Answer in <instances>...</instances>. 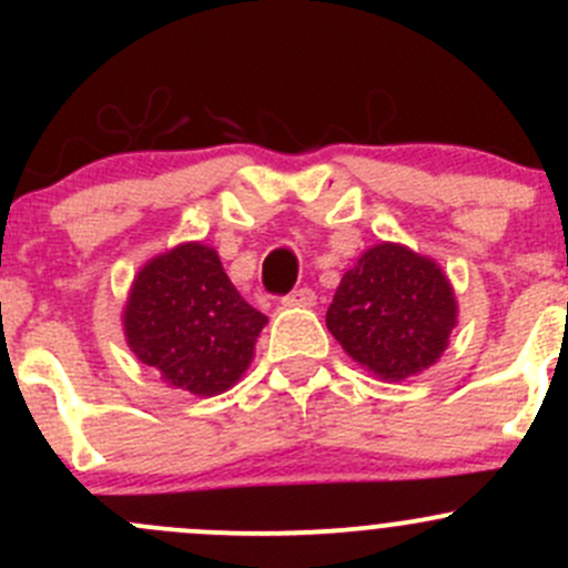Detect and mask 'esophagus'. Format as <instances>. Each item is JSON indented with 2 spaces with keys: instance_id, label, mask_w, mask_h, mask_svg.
Wrapping results in <instances>:
<instances>
[{
  "instance_id": "34e87169",
  "label": "esophagus",
  "mask_w": 568,
  "mask_h": 568,
  "mask_svg": "<svg viewBox=\"0 0 568 568\" xmlns=\"http://www.w3.org/2000/svg\"><path fill=\"white\" fill-rule=\"evenodd\" d=\"M285 307H313L316 305V294L311 288H294L291 294L283 296Z\"/></svg>"
}]
</instances>
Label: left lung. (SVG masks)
Masks as SVG:
<instances>
[{"label":"left lung","mask_w":568,"mask_h":568,"mask_svg":"<svg viewBox=\"0 0 568 568\" xmlns=\"http://www.w3.org/2000/svg\"><path fill=\"white\" fill-rule=\"evenodd\" d=\"M456 313L454 288L432 257L382 242L343 274L326 326L354 363L400 382L443 357Z\"/></svg>","instance_id":"left-lung-1"}]
</instances>
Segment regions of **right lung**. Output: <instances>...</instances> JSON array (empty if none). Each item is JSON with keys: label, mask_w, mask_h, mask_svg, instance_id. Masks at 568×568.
<instances>
[{"label": "right lung", "mask_w": 568, "mask_h": 568, "mask_svg": "<svg viewBox=\"0 0 568 568\" xmlns=\"http://www.w3.org/2000/svg\"><path fill=\"white\" fill-rule=\"evenodd\" d=\"M266 321L227 280L220 255L200 242L151 257L123 311L136 359L203 398L242 379Z\"/></svg>", "instance_id": "obj_1"}]
</instances>
